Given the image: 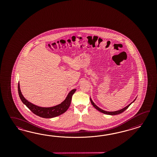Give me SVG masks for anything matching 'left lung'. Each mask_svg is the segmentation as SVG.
<instances>
[{
    "instance_id": "1",
    "label": "left lung",
    "mask_w": 157,
    "mask_h": 157,
    "mask_svg": "<svg viewBox=\"0 0 157 157\" xmlns=\"http://www.w3.org/2000/svg\"><path fill=\"white\" fill-rule=\"evenodd\" d=\"M90 99L91 104L93 105V106L96 109L98 110V111H100L101 113H104V114H108V115H116V114H120V113H123L124 111H125V110L127 109L128 108L129 106L131 105L132 104V103H133V102L136 100V98H135V100H133V102H132L131 104H129L128 105H127V106H125V108H124L121 109L119 110H117V111H114V112H107V111H105V110H104L101 109L99 107H98V106L94 103V102L92 101L91 98H90Z\"/></svg>"
}]
</instances>
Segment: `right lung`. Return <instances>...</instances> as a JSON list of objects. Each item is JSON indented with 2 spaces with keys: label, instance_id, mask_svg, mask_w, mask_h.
I'll return each mask as SVG.
<instances>
[{
  "label": "right lung",
  "instance_id": "right-lung-1",
  "mask_svg": "<svg viewBox=\"0 0 157 157\" xmlns=\"http://www.w3.org/2000/svg\"><path fill=\"white\" fill-rule=\"evenodd\" d=\"M18 94H19L20 99L21 100L22 102L24 103V104L34 114H36L41 117L47 118V119L55 117L66 112L67 110L68 109V108L70 107V105L71 104L72 96L76 91V89H73L71 91H70L67 96L66 98L64 101H63L61 104L52 107L44 108V107H40L33 104L31 102H29L28 100H26L24 98L23 95L22 94V93L20 90L19 83L18 85Z\"/></svg>",
  "mask_w": 157,
  "mask_h": 157
}]
</instances>
